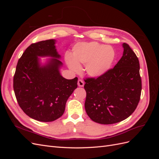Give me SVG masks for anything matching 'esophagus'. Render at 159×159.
Returning <instances> with one entry per match:
<instances>
[{
	"label": "esophagus",
	"mask_w": 159,
	"mask_h": 159,
	"mask_svg": "<svg viewBox=\"0 0 159 159\" xmlns=\"http://www.w3.org/2000/svg\"><path fill=\"white\" fill-rule=\"evenodd\" d=\"M78 85L79 87H84V82L83 81V80H79L78 81Z\"/></svg>",
	"instance_id": "esophagus-1"
}]
</instances>
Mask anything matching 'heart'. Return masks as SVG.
<instances>
[{"label": "heart", "instance_id": "heart-1", "mask_svg": "<svg viewBox=\"0 0 159 159\" xmlns=\"http://www.w3.org/2000/svg\"><path fill=\"white\" fill-rule=\"evenodd\" d=\"M115 57L112 47L98 42H80L72 50L71 56H66L69 68L75 72L80 71V66L85 65V71L91 77H99L107 71Z\"/></svg>", "mask_w": 159, "mask_h": 159}]
</instances>
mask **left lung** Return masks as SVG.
<instances>
[{
	"instance_id": "left-lung-1",
	"label": "left lung",
	"mask_w": 159,
	"mask_h": 159,
	"mask_svg": "<svg viewBox=\"0 0 159 159\" xmlns=\"http://www.w3.org/2000/svg\"><path fill=\"white\" fill-rule=\"evenodd\" d=\"M123 54L113 68L97 78L84 80L85 109L92 121L109 125L121 122L136 109L142 84L138 57L123 43Z\"/></svg>"
}]
</instances>
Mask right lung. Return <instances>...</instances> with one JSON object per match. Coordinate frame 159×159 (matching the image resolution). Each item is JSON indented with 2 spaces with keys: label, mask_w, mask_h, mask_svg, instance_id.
Returning <instances> with one entry per match:
<instances>
[{
  "label": "right lung",
  "mask_w": 159,
  "mask_h": 159,
  "mask_svg": "<svg viewBox=\"0 0 159 159\" xmlns=\"http://www.w3.org/2000/svg\"><path fill=\"white\" fill-rule=\"evenodd\" d=\"M55 40L33 43L18 60L13 88L19 106L28 116L42 122L54 121L64 114L66 103L75 89L78 78L67 80L60 73ZM38 56L54 57L45 66ZM56 59H55V58Z\"/></svg>",
  "instance_id": "1"
}]
</instances>
